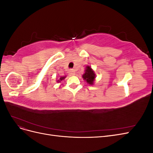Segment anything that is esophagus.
<instances>
[{
  "mask_svg": "<svg viewBox=\"0 0 153 153\" xmlns=\"http://www.w3.org/2000/svg\"><path fill=\"white\" fill-rule=\"evenodd\" d=\"M69 74H70L71 75H75V71L74 69H70L69 70Z\"/></svg>",
  "mask_w": 153,
  "mask_h": 153,
  "instance_id": "obj_1",
  "label": "esophagus"
}]
</instances>
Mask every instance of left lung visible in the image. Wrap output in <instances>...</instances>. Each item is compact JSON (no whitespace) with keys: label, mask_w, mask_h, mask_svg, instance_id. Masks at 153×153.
Segmentation results:
<instances>
[{"label":"left lung","mask_w":153,"mask_h":153,"mask_svg":"<svg viewBox=\"0 0 153 153\" xmlns=\"http://www.w3.org/2000/svg\"><path fill=\"white\" fill-rule=\"evenodd\" d=\"M82 78H84V80H85L87 82V83H88L89 84L93 85L96 75L94 71L92 70V69L89 66H86L85 73H84V75H82Z\"/></svg>","instance_id":"obj_1"}]
</instances>
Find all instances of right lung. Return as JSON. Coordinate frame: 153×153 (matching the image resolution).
<instances>
[{
	"label": "right lung",
	"instance_id": "1",
	"mask_svg": "<svg viewBox=\"0 0 153 153\" xmlns=\"http://www.w3.org/2000/svg\"><path fill=\"white\" fill-rule=\"evenodd\" d=\"M66 78V76H62V77L60 78L58 80H57V82H61V81H62V80H64V78Z\"/></svg>",
	"mask_w": 153,
	"mask_h": 153
}]
</instances>
